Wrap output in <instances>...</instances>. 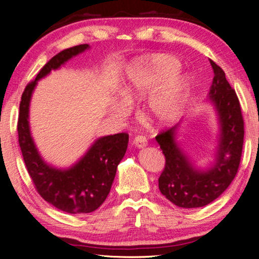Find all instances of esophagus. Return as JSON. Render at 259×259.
Masks as SVG:
<instances>
[{
  "mask_svg": "<svg viewBox=\"0 0 259 259\" xmlns=\"http://www.w3.org/2000/svg\"><path fill=\"white\" fill-rule=\"evenodd\" d=\"M134 145L138 148H143L147 145V139L144 136H136L134 139Z\"/></svg>",
  "mask_w": 259,
  "mask_h": 259,
  "instance_id": "obj_1",
  "label": "esophagus"
}]
</instances>
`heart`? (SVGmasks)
I'll return each mask as SVG.
<instances>
[{
    "instance_id": "obj_1",
    "label": "heart",
    "mask_w": 259,
    "mask_h": 259,
    "mask_svg": "<svg viewBox=\"0 0 259 259\" xmlns=\"http://www.w3.org/2000/svg\"><path fill=\"white\" fill-rule=\"evenodd\" d=\"M181 68L179 61L169 55H155L130 69L121 95L126 104H133L152 93L164 82L148 100V113L154 120L165 122L176 115L185 100L188 81L185 76L175 75ZM124 115V107L117 108Z\"/></svg>"
}]
</instances>
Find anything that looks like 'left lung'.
<instances>
[{"label":"left lung","instance_id":"left-lung-1","mask_svg":"<svg viewBox=\"0 0 259 259\" xmlns=\"http://www.w3.org/2000/svg\"><path fill=\"white\" fill-rule=\"evenodd\" d=\"M213 71L209 99L216 106L221 137L216 162L211 168L198 170L176 143L177 125L155 137L165 157L159 178L160 192L181 208H200L212 202L233 182L242 155L244 122L238 96L226 80L225 73L209 59Z\"/></svg>","mask_w":259,"mask_h":259}]
</instances>
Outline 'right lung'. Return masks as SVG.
I'll return each instance as SVG.
<instances>
[{"instance_id": "obj_1", "label": "right lung", "mask_w": 259, "mask_h": 259, "mask_svg": "<svg viewBox=\"0 0 259 259\" xmlns=\"http://www.w3.org/2000/svg\"><path fill=\"white\" fill-rule=\"evenodd\" d=\"M88 48V45H80L60 51L41 68L21 95L17 125L21 154L34 187L47 202L68 213L93 212L104 203L129 142V135L125 133L105 136L96 140L85 155L66 170L47 164L35 147L29 131L28 112L36 82Z\"/></svg>"}]
</instances>
